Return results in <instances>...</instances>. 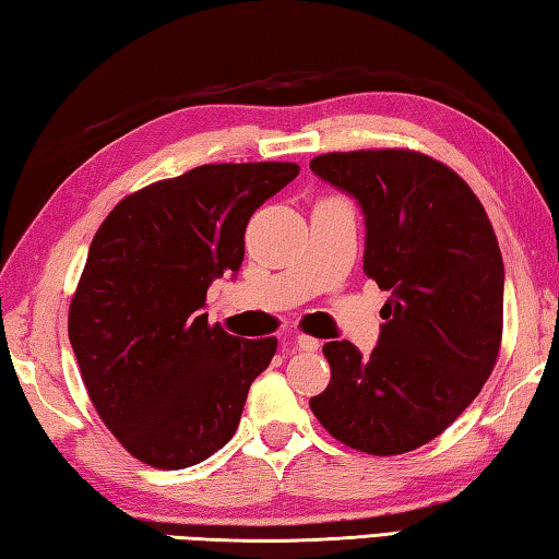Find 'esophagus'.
Instances as JSON below:
<instances>
[{
	"mask_svg": "<svg viewBox=\"0 0 559 559\" xmlns=\"http://www.w3.org/2000/svg\"><path fill=\"white\" fill-rule=\"evenodd\" d=\"M296 345H298L300 349H308V353H316V349H320V340L310 337V335H298V337H296Z\"/></svg>",
	"mask_w": 559,
	"mask_h": 559,
	"instance_id": "esophagus-1",
	"label": "esophagus"
}]
</instances>
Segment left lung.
I'll use <instances>...</instances> for the list:
<instances>
[{"mask_svg": "<svg viewBox=\"0 0 559 559\" xmlns=\"http://www.w3.org/2000/svg\"><path fill=\"white\" fill-rule=\"evenodd\" d=\"M365 216V273L382 290L370 355L325 343L330 384L310 400L337 441L374 456L419 449L459 419L493 372L503 335L506 269L471 187L412 150L310 159Z\"/></svg>", "mask_w": 559, "mask_h": 559, "instance_id": "1", "label": "left lung"}]
</instances>
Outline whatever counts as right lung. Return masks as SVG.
<instances>
[{
	"label": "right lung",
	"mask_w": 559,
	"mask_h": 559,
	"mask_svg": "<svg viewBox=\"0 0 559 559\" xmlns=\"http://www.w3.org/2000/svg\"><path fill=\"white\" fill-rule=\"evenodd\" d=\"M298 173L293 163L194 167L126 197L93 236L69 340L100 419L143 463L194 466L239 427L276 337L210 325L206 290L236 276L251 214Z\"/></svg>",
	"instance_id": "obj_1"
}]
</instances>
